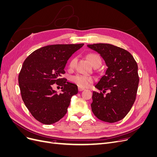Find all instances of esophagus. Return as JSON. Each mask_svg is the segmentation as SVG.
<instances>
[{"mask_svg":"<svg viewBox=\"0 0 157 157\" xmlns=\"http://www.w3.org/2000/svg\"><path fill=\"white\" fill-rule=\"evenodd\" d=\"M78 91H79V92H81V91H83V90H84V88H82L78 87Z\"/></svg>","mask_w":157,"mask_h":157,"instance_id":"obj_1","label":"esophagus"}]
</instances>
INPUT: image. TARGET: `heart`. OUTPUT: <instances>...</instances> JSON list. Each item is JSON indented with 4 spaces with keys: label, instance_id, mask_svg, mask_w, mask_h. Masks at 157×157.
I'll return each mask as SVG.
<instances>
[{
    "label": "heart",
    "instance_id": "obj_1",
    "mask_svg": "<svg viewBox=\"0 0 157 157\" xmlns=\"http://www.w3.org/2000/svg\"><path fill=\"white\" fill-rule=\"evenodd\" d=\"M87 58L93 67H99L101 63V60L100 57L99 55L96 54L91 53L89 54L87 56ZM76 59L75 58H73L71 59V60L69 63V67L70 69H72L74 67V66L76 63ZM71 81L76 84L80 88H87L88 87L90 84H91L94 82V78L92 77H89V76H86L80 74H77L73 77H71Z\"/></svg>",
    "mask_w": 157,
    "mask_h": 157
}]
</instances>
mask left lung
<instances>
[{
    "label": "left lung",
    "mask_w": 157,
    "mask_h": 157,
    "mask_svg": "<svg viewBox=\"0 0 157 157\" xmlns=\"http://www.w3.org/2000/svg\"><path fill=\"white\" fill-rule=\"evenodd\" d=\"M87 46L100 54L107 67L95 86L102 92H93L92 111L102 121H119L130 111L136 100L139 84L136 61L130 52L113 44L99 43ZM106 90L109 92L104 95Z\"/></svg>",
    "instance_id": "obj_1"
}]
</instances>
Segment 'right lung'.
Wrapping results in <instances>:
<instances>
[{
    "label": "right lung",
    "instance_id": "1",
    "mask_svg": "<svg viewBox=\"0 0 157 157\" xmlns=\"http://www.w3.org/2000/svg\"><path fill=\"white\" fill-rule=\"evenodd\" d=\"M83 45L46 46L23 62L18 77L21 98L33 117L42 124H54L63 118L71 97L78 93L77 85L61 77L69 58ZM55 83L62 86L60 94L52 88Z\"/></svg>",
    "mask_w": 157,
    "mask_h": 157
}]
</instances>
